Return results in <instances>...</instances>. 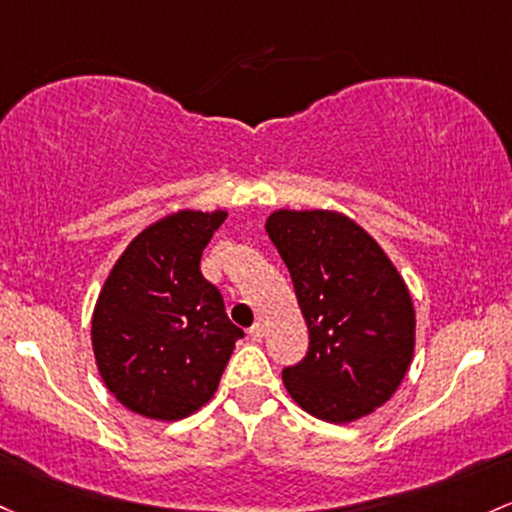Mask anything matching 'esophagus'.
I'll list each match as a JSON object with an SVG mask.
<instances>
[{"label": "esophagus", "instance_id": "obj_1", "mask_svg": "<svg viewBox=\"0 0 512 512\" xmlns=\"http://www.w3.org/2000/svg\"><path fill=\"white\" fill-rule=\"evenodd\" d=\"M247 335H250V340L260 342L262 338H265V325H262V323H255V325H252L250 330H247Z\"/></svg>", "mask_w": 512, "mask_h": 512}]
</instances>
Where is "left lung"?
<instances>
[{"label":"left lung","mask_w":512,"mask_h":512,"mask_svg":"<svg viewBox=\"0 0 512 512\" xmlns=\"http://www.w3.org/2000/svg\"><path fill=\"white\" fill-rule=\"evenodd\" d=\"M267 233L289 267L308 352L284 367L306 413L350 423L384 406L413 357L411 294L367 230L335 211H277Z\"/></svg>","instance_id":"left-lung-1"}]
</instances>
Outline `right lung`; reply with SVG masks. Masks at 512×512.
<instances>
[{"instance_id":"right-lung-1","label":"right lung","mask_w":512,"mask_h":512,"mask_svg":"<svg viewBox=\"0 0 512 512\" xmlns=\"http://www.w3.org/2000/svg\"><path fill=\"white\" fill-rule=\"evenodd\" d=\"M226 211H179L136 235L119 257L92 316L106 389L133 413L179 420L216 393L243 330L201 274V252Z\"/></svg>"}]
</instances>
